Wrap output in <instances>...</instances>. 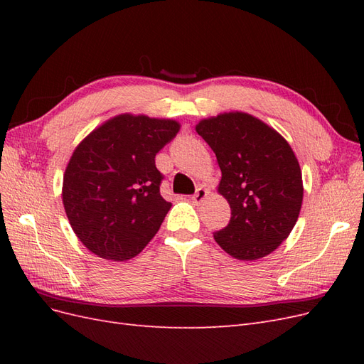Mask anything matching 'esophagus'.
Masks as SVG:
<instances>
[{
    "instance_id": "34e87169",
    "label": "esophagus",
    "mask_w": 364,
    "mask_h": 364,
    "mask_svg": "<svg viewBox=\"0 0 364 364\" xmlns=\"http://www.w3.org/2000/svg\"><path fill=\"white\" fill-rule=\"evenodd\" d=\"M206 197H208V190L202 188V186H200V188L196 190V193L193 194L191 199H193L194 203H202L206 199Z\"/></svg>"
}]
</instances>
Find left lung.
Listing matches in <instances>:
<instances>
[{
	"label": "left lung",
	"instance_id": "8db88e82",
	"mask_svg": "<svg viewBox=\"0 0 364 364\" xmlns=\"http://www.w3.org/2000/svg\"><path fill=\"white\" fill-rule=\"evenodd\" d=\"M222 170L218 193L230 206L226 228L214 232L237 259L269 255L289 237L302 206V173L277 130L243 112L202 119L196 126Z\"/></svg>",
	"mask_w": 364,
	"mask_h": 364
}]
</instances>
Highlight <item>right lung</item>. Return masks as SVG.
I'll list each match as a JSON object with an SVG mask.
<instances>
[{
    "label": "right lung",
    "instance_id": "right-lung-1",
    "mask_svg": "<svg viewBox=\"0 0 364 364\" xmlns=\"http://www.w3.org/2000/svg\"><path fill=\"white\" fill-rule=\"evenodd\" d=\"M173 119L118 115L87 135L63 176V206L82 243L105 259L134 258L159 230L162 199L156 153L178 135Z\"/></svg>",
    "mask_w": 364,
    "mask_h": 364
}]
</instances>
